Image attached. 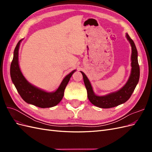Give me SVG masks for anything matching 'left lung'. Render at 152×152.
<instances>
[{
    "label": "left lung",
    "instance_id": "8db88e82",
    "mask_svg": "<svg viewBox=\"0 0 152 152\" xmlns=\"http://www.w3.org/2000/svg\"><path fill=\"white\" fill-rule=\"evenodd\" d=\"M127 39L129 41L132 47L131 55V66L132 70L129 79L126 84L121 89L104 96H98L94 94L90 82L87 79L84 73L81 72L85 86L87 89V98L90 102L98 107L102 108H110L117 107V106L126 102L130 98L135 87L138 83L140 79V66L137 61V52L133 41L128 34L126 35Z\"/></svg>",
    "mask_w": 152,
    "mask_h": 152
}]
</instances>
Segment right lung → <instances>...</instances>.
I'll use <instances>...</instances> for the list:
<instances>
[{"mask_svg": "<svg viewBox=\"0 0 152 152\" xmlns=\"http://www.w3.org/2000/svg\"><path fill=\"white\" fill-rule=\"evenodd\" d=\"M21 40L18 42L14 51V56L11 64L10 74L12 81L22 99L25 102L40 108H50L58 104L62 99L70 79L75 70L65 77L58 89L54 93H47L37 88L26 81L20 71L18 64V49Z\"/></svg>", "mask_w": 152, "mask_h": 152, "instance_id": "add662e5", "label": "right lung"}]
</instances>
